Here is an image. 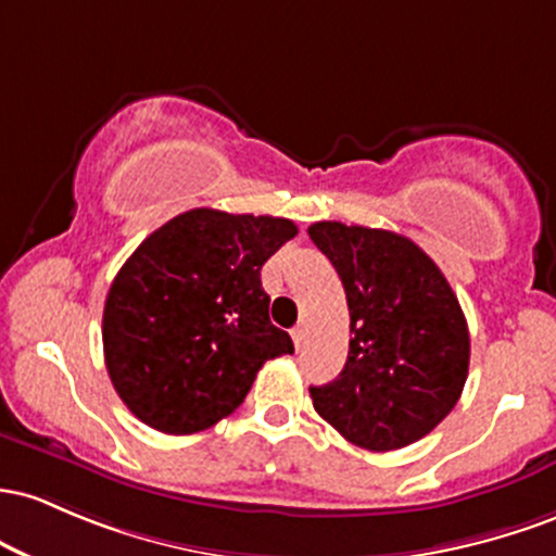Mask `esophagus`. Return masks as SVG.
I'll use <instances>...</instances> for the list:
<instances>
[{
	"label": "esophagus",
	"instance_id": "esophagus-1",
	"mask_svg": "<svg viewBox=\"0 0 556 556\" xmlns=\"http://www.w3.org/2000/svg\"><path fill=\"white\" fill-rule=\"evenodd\" d=\"M291 339H294V346L302 349L304 346V328L296 326L294 330H291Z\"/></svg>",
	"mask_w": 556,
	"mask_h": 556
}]
</instances>
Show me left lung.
Instances as JSON below:
<instances>
[{"label":"left lung","instance_id":"obj_1","mask_svg":"<svg viewBox=\"0 0 556 556\" xmlns=\"http://www.w3.org/2000/svg\"><path fill=\"white\" fill-rule=\"evenodd\" d=\"M307 233L344 283L352 330L339 378L309 389L317 415L370 452L415 444L467 380L470 333L452 286L394 230L323 220Z\"/></svg>","mask_w":556,"mask_h":556}]
</instances>
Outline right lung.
Instances as JSON below:
<instances>
[{
  "label": "right lung",
  "instance_id": "right-lung-1",
  "mask_svg": "<svg viewBox=\"0 0 556 556\" xmlns=\"http://www.w3.org/2000/svg\"><path fill=\"white\" fill-rule=\"evenodd\" d=\"M294 236L286 217L199 207L130 254L104 302L102 341L112 386L141 422L199 433L244 402L267 359L294 354L260 280Z\"/></svg>",
  "mask_w": 556,
  "mask_h": 556
}]
</instances>
